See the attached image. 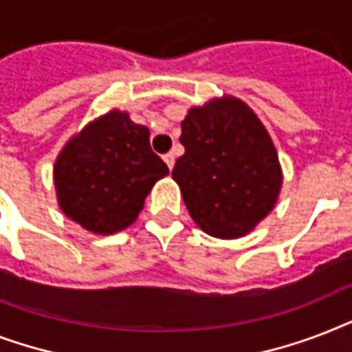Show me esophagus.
Wrapping results in <instances>:
<instances>
[{"label":"esophagus","mask_w":352,"mask_h":352,"mask_svg":"<svg viewBox=\"0 0 352 352\" xmlns=\"http://www.w3.org/2000/svg\"><path fill=\"white\" fill-rule=\"evenodd\" d=\"M164 162L168 164V168H170V170H173V166H175V153H173V151L166 153L164 155Z\"/></svg>","instance_id":"34e87169"}]
</instances>
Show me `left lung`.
<instances>
[{
    "label": "left lung",
    "instance_id": "obj_1",
    "mask_svg": "<svg viewBox=\"0 0 352 352\" xmlns=\"http://www.w3.org/2000/svg\"><path fill=\"white\" fill-rule=\"evenodd\" d=\"M184 155L171 171L195 225L219 239L250 234L281 190L278 151L245 102L223 96L182 120Z\"/></svg>",
    "mask_w": 352,
    "mask_h": 352
}]
</instances>
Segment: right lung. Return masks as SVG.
<instances>
[{"mask_svg":"<svg viewBox=\"0 0 352 352\" xmlns=\"http://www.w3.org/2000/svg\"><path fill=\"white\" fill-rule=\"evenodd\" d=\"M170 173L149 146V129L113 109L89 122L54 164L58 204L93 234H115L137 219L159 179Z\"/></svg>","mask_w":352,"mask_h":352,"instance_id":"1","label":"right lung"}]
</instances>
